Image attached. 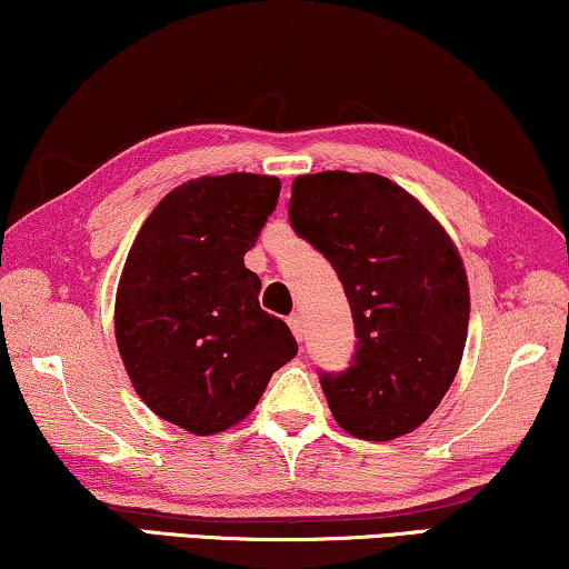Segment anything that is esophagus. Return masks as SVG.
<instances>
[{"instance_id": "1", "label": "esophagus", "mask_w": 569, "mask_h": 569, "mask_svg": "<svg viewBox=\"0 0 569 569\" xmlns=\"http://www.w3.org/2000/svg\"><path fill=\"white\" fill-rule=\"evenodd\" d=\"M287 326L292 328L295 339H298V341H302V339H305V318L300 316V312H292V316L287 318Z\"/></svg>"}]
</instances>
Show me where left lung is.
Here are the masks:
<instances>
[{"label": "left lung", "mask_w": 569, "mask_h": 569, "mask_svg": "<svg viewBox=\"0 0 569 569\" xmlns=\"http://www.w3.org/2000/svg\"><path fill=\"white\" fill-rule=\"evenodd\" d=\"M290 223L331 261L357 328L351 367L320 372L336 423L367 441L410 433L462 361L469 284L457 246L413 194L369 171L298 177Z\"/></svg>", "instance_id": "8db88e82"}]
</instances>
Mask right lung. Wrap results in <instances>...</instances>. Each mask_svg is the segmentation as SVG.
<instances>
[{
	"mask_svg": "<svg viewBox=\"0 0 569 569\" xmlns=\"http://www.w3.org/2000/svg\"><path fill=\"white\" fill-rule=\"evenodd\" d=\"M279 187L246 171L189 179L156 204L128 251L114 298L122 365L146 406L189 433L243 421L298 353L243 264Z\"/></svg>",
	"mask_w": 569,
	"mask_h": 569,
	"instance_id": "1",
	"label": "right lung"
}]
</instances>
